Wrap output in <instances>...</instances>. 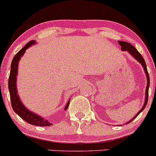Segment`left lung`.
<instances>
[{
  "mask_svg": "<svg viewBox=\"0 0 156 156\" xmlns=\"http://www.w3.org/2000/svg\"><path fill=\"white\" fill-rule=\"evenodd\" d=\"M119 44L121 46V49L123 51H128V52H129V53L131 54V55H133V56L134 57V58H136V59L137 60V61L140 62V63L142 64V66H143V69H144V71L145 72H146V77H147V87H146V101H145L144 103V105H143V108L141 109V110L139 111V113H137L136 115L135 116H134V118H133L132 120H129V122H128L127 123H129L130 122H132L133 120H134V119L137 116H138L139 114H140V113H141L142 111H143V110L145 109V107H146V104H147V102H148V98H149V73H148V71H147V67H146V62H145V60L144 58H143V57L142 56L141 54L140 53V52L137 51V49H136L135 47H134L133 46H132V45L130 44V43H126V42H123V41H119Z\"/></svg>",
  "mask_w": 156,
  "mask_h": 156,
  "instance_id": "obj_1",
  "label": "left lung"
}]
</instances>
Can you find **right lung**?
<instances>
[{"instance_id": "obj_1", "label": "right lung", "mask_w": 156, "mask_h": 156, "mask_svg": "<svg viewBox=\"0 0 156 156\" xmlns=\"http://www.w3.org/2000/svg\"><path fill=\"white\" fill-rule=\"evenodd\" d=\"M35 41L32 40L29 43H27L23 48L20 49L16 55L13 57V60L11 62V69H10V76H9L8 79V88L9 91H10V101H11V106L13 108V111L15 113H17L21 118L26 122L30 124L35 125V126H51V123H49L48 120H45L41 116H38L37 114L34 113H32L30 110H27L23 104L21 103L20 100L19 96L17 94V91H16V74H17V68H18V62L20 61V58L22 56L25 52L26 49H28L30 46L34 44ZM69 101L68 104H66V107H65V110H67L69 107Z\"/></svg>"}]
</instances>
